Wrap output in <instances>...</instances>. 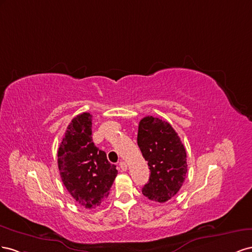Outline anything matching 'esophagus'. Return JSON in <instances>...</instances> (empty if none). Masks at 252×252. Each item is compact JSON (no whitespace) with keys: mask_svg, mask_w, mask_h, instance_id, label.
<instances>
[{"mask_svg":"<svg viewBox=\"0 0 252 252\" xmlns=\"http://www.w3.org/2000/svg\"><path fill=\"white\" fill-rule=\"evenodd\" d=\"M119 168L122 170V171H126L127 170V163L126 161H120L119 162Z\"/></svg>","mask_w":252,"mask_h":252,"instance_id":"1","label":"esophagus"}]
</instances>
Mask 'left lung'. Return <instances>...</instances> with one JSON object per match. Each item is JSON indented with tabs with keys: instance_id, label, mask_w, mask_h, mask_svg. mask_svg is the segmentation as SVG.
<instances>
[{
	"instance_id": "left-lung-1",
	"label": "left lung",
	"mask_w": 252,
	"mask_h": 252,
	"mask_svg": "<svg viewBox=\"0 0 252 252\" xmlns=\"http://www.w3.org/2000/svg\"><path fill=\"white\" fill-rule=\"evenodd\" d=\"M137 143L151 171L142 194L154 202H167L182 188L188 170L181 138L166 120L147 116L139 122Z\"/></svg>"
}]
</instances>
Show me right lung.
Masks as SVG:
<instances>
[{"label":"right lung","instance_id":"1","mask_svg":"<svg viewBox=\"0 0 252 252\" xmlns=\"http://www.w3.org/2000/svg\"><path fill=\"white\" fill-rule=\"evenodd\" d=\"M63 185L76 202L91 209L109 195L117 176L116 166L92 139V115L82 113L71 120L58 150Z\"/></svg>","mask_w":252,"mask_h":252}]
</instances>
